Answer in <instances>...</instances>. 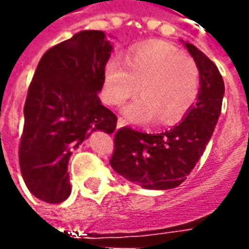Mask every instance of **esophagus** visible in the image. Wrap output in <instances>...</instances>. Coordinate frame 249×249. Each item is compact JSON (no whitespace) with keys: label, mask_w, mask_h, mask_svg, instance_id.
<instances>
[{"label":"esophagus","mask_w":249,"mask_h":249,"mask_svg":"<svg viewBox=\"0 0 249 249\" xmlns=\"http://www.w3.org/2000/svg\"><path fill=\"white\" fill-rule=\"evenodd\" d=\"M124 125H125V120L121 119V117H119V120H117V129L123 128Z\"/></svg>","instance_id":"1"}]
</instances>
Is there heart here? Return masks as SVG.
<instances>
[{"label": "heart", "instance_id": "obj_1", "mask_svg": "<svg viewBox=\"0 0 249 249\" xmlns=\"http://www.w3.org/2000/svg\"><path fill=\"white\" fill-rule=\"evenodd\" d=\"M125 64L112 58L105 65L103 96L110 105H123L141 85L142 96L123 109L128 121L173 125L196 103L198 68L178 48L161 41L144 44L126 54Z\"/></svg>", "mask_w": 249, "mask_h": 249}]
</instances>
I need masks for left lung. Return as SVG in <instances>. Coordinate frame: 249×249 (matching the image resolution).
I'll return each instance as SVG.
<instances>
[{
	"label": "left lung",
	"instance_id": "obj_1",
	"mask_svg": "<svg viewBox=\"0 0 249 249\" xmlns=\"http://www.w3.org/2000/svg\"><path fill=\"white\" fill-rule=\"evenodd\" d=\"M200 74L196 103L181 123L161 133L121 128L114 136L110 165L130 183L145 189L178 187L203 156L213 135L224 97V81L217 66L189 42H184Z\"/></svg>",
	"mask_w": 249,
	"mask_h": 249
}]
</instances>
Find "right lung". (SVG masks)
Wrapping results in <instances>:
<instances>
[{
    "label": "right lung",
    "mask_w": 249,
    "mask_h": 249,
    "mask_svg": "<svg viewBox=\"0 0 249 249\" xmlns=\"http://www.w3.org/2000/svg\"><path fill=\"white\" fill-rule=\"evenodd\" d=\"M112 52L104 32L81 30L38 62L24 107L19 168L28 189L45 203L71 196V151L94 130L116 129V114L98 97Z\"/></svg>",
    "instance_id": "obj_1"
}]
</instances>
